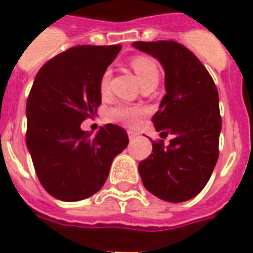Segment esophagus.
Here are the masks:
<instances>
[{
	"mask_svg": "<svg viewBox=\"0 0 253 253\" xmlns=\"http://www.w3.org/2000/svg\"><path fill=\"white\" fill-rule=\"evenodd\" d=\"M127 134H128V138H130V139H134V138L138 137V131H134V130H128Z\"/></svg>",
	"mask_w": 253,
	"mask_h": 253,
	"instance_id": "34e87169",
	"label": "esophagus"
}]
</instances>
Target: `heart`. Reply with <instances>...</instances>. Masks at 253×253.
<instances>
[{"instance_id": "obj_1", "label": "heart", "mask_w": 253, "mask_h": 253, "mask_svg": "<svg viewBox=\"0 0 253 253\" xmlns=\"http://www.w3.org/2000/svg\"><path fill=\"white\" fill-rule=\"evenodd\" d=\"M131 67L138 76V80L141 85H146L153 81H159V67L154 63L153 59L148 57L138 55L131 59ZM111 70L107 69L100 78V90L104 93L108 89V83H110ZM145 114V110L139 105H128V104H118L114 108H111L110 118L111 121L122 123L125 126H135L139 123L141 118Z\"/></svg>"}]
</instances>
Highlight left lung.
I'll return each mask as SVG.
<instances>
[{
    "instance_id": "left-lung-1",
    "label": "left lung",
    "mask_w": 253,
    "mask_h": 253,
    "mask_svg": "<svg viewBox=\"0 0 253 253\" xmlns=\"http://www.w3.org/2000/svg\"><path fill=\"white\" fill-rule=\"evenodd\" d=\"M132 46L154 57L165 72L167 93L153 116L169 145L153 143V152L138 165L145 188L172 203L196 196L210 179L218 160L221 115L218 90L206 67L177 42H135Z\"/></svg>"
}]
</instances>
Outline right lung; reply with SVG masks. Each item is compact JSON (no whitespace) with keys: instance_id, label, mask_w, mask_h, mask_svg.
<instances>
[{"instance_id":"obj_1","label":"right lung","mask_w":253,"mask_h":253,"mask_svg":"<svg viewBox=\"0 0 253 253\" xmlns=\"http://www.w3.org/2000/svg\"><path fill=\"white\" fill-rule=\"evenodd\" d=\"M121 51L114 46H76L46 62L27 100V148L44 190L77 202L104 186L112 161L128 145L125 128L100 127L93 138L81 123L101 103L100 78Z\"/></svg>"}]
</instances>
